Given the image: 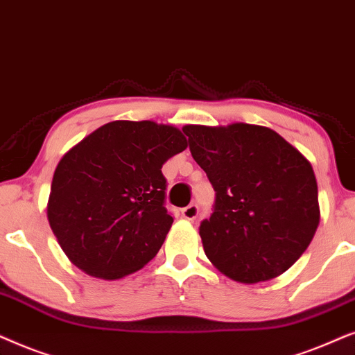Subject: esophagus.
Masks as SVG:
<instances>
[{
    "label": "esophagus",
    "instance_id": "obj_1",
    "mask_svg": "<svg viewBox=\"0 0 355 355\" xmlns=\"http://www.w3.org/2000/svg\"><path fill=\"white\" fill-rule=\"evenodd\" d=\"M198 214H200V207H198V205H190V206L183 207V209H182V216L188 220H195Z\"/></svg>",
    "mask_w": 355,
    "mask_h": 355
}]
</instances>
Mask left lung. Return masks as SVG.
Returning <instances> with one entry per match:
<instances>
[{
  "label": "left lung",
  "mask_w": 355,
  "mask_h": 355,
  "mask_svg": "<svg viewBox=\"0 0 355 355\" xmlns=\"http://www.w3.org/2000/svg\"><path fill=\"white\" fill-rule=\"evenodd\" d=\"M216 200L200 224L206 257L235 281H268L287 271L320 222L309 160L276 131L235 123L183 128Z\"/></svg>",
  "instance_id": "1"
}]
</instances>
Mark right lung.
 Instances as JSON below:
<instances>
[{"label": "right lung", "instance_id": "1", "mask_svg": "<svg viewBox=\"0 0 355 355\" xmlns=\"http://www.w3.org/2000/svg\"><path fill=\"white\" fill-rule=\"evenodd\" d=\"M185 148L187 138L173 126L121 120L64 154L46 214L71 263L112 281L157 254L173 222L162 165Z\"/></svg>", "mask_w": 355, "mask_h": 355}]
</instances>
